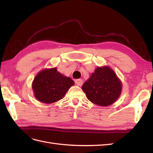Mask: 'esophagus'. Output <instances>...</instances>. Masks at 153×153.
I'll list each match as a JSON object with an SVG mask.
<instances>
[{"label": "esophagus", "mask_w": 153, "mask_h": 153, "mask_svg": "<svg viewBox=\"0 0 153 153\" xmlns=\"http://www.w3.org/2000/svg\"><path fill=\"white\" fill-rule=\"evenodd\" d=\"M75 84L78 86L81 85L82 84V79H76L75 80Z\"/></svg>", "instance_id": "34e87169"}]
</instances>
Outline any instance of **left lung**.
<instances>
[{
	"mask_svg": "<svg viewBox=\"0 0 153 153\" xmlns=\"http://www.w3.org/2000/svg\"><path fill=\"white\" fill-rule=\"evenodd\" d=\"M82 89L87 99L98 106L114 103L121 94L122 82L108 66L96 68Z\"/></svg>",
	"mask_w": 153,
	"mask_h": 153,
	"instance_id": "obj_1",
	"label": "left lung"
}]
</instances>
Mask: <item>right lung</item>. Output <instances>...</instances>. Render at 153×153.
Here are the masks:
<instances>
[{
    "label": "right lung",
    "instance_id": "obj_1",
    "mask_svg": "<svg viewBox=\"0 0 153 153\" xmlns=\"http://www.w3.org/2000/svg\"><path fill=\"white\" fill-rule=\"evenodd\" d=\"M74 84L70 77L63 75L56 68L40 71L32 82V88L37 100L46 104L55 103L62 99Z\"/></svg>",
    "mask_w": 153,
    "mask_h": 153
}]
</instances>
